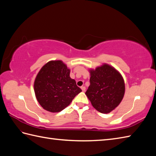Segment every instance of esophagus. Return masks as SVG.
I'll list each match as a JSON object with an SVG mask.
<instances>
[{
	"mask_svg": "<svg viewBox=\"0 0 156 156\" xmlns=\"http://www.w3.org/2000/svg\"><path fill=\"white\" fill-rule=\"evenodd\" d=\"M81 89H82V92H85L86 91V87H82Z\"/></svg>",
	"mask_w": 156,
	"mask_h": 156,
	"instance_id": "esophagus-1",
	"label": "esophagus"
}]
</instances>
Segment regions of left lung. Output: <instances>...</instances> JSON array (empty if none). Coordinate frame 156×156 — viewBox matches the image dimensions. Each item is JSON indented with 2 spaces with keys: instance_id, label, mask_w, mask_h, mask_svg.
Here are the masks:
<instances>
[{
  "instance_id": "1",
  "label": "left lung",
  "mask_w": 156,
  "mask_h": 156,
  "mask_svg": "<svg viewBox=\"0 0 156 156\" xmlns=\"http://www.w3.org/2000/svg\"><path fill=\"white\" fill-rule=\"evenodd\" d=\"M90 72V86L85 94L95 109L102 113H108L123 98V78L119 72L107 64Z\"/></svg>"
}]
</instances>
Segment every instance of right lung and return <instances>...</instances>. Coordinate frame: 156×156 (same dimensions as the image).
I'll return each mask as SVG.
<instances>
[{
    "instance_id": "add662e5",
    "label": "right lung",
    "mask_w": 156,
    "mask_h": 156,
    "mask_svg": "<svg viewBox=\"0 0 156 156\" xmlns=\"http://www.w3.org/2000/svg\"><path fill=\"white\" fill-rule=\"evenodd\" d=\"M70 70L62 61H50L39 72L34 90L39 103L46 111H62L82 92L69 77Z\"/></svg>"
}]
</instances>
